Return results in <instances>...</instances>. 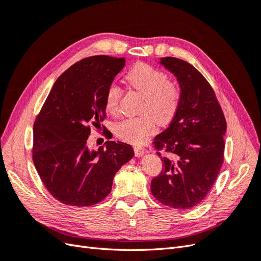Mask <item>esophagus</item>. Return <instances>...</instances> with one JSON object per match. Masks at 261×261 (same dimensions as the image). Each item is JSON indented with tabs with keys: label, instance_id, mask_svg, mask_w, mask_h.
Returning a JSON list of instances; mask_svg holds the SVG:
<instances>
[{
	"label": "esophagus",
	"instance_id": "34e87169",
	"mask_svg": "<svg viewBox=\"0 0 261 261\" xmlns=\"http://www.w3.org/2000/svg\"><path fill=\"white\" fill-rule=\"evenodd\" d=\"M134 151H135V155L139 158L147 152V149L144 147H135L134 148Z\"/></svg>",
	"mask_w": 261,
	"mask_h": 261
}]
</instances>
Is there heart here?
<instances>
[{
	"label": "heart",
	"instance_id": "heart-1",
	"mask_svg": "<svg viewBox=\"0 0 261 261\" xmlns=\"http://www.w3.org/2000/svg\"><path fill=\"white\" fill-rule=\"evenodd\" d=\"M126 82L133 89L144 94L139 116L126 117L114 125L115 135L130 144H140L154 129L155 121L170 123L177 113L180 101V86L168 80V75L146 63H138L126 74ZM122 88L116 84L109 85L106 91V110L112 115L120 111Z\"/></svg>",
	"mask_w": 261,
	"mask_h": 261
}]
</instances>
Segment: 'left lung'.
I'll return each instance as SVG.
<instances>
[{
    "label": "left lung",
    "instance_id": "obj_1",
    "mask_svg": "<svg viewBox=\"0 0 261 261\" xmlns=\"http://www.w3.org/2000/svg\"><path fill=\"white\" fill-rule=\"evenodd\" d=\"M160 64L177 78L181 101L153 141L163 168L151 180V193L165 206L189 209L206 198L222 167L226 121L212 87L192 64L171 57Z\"/></svg>",
    "mask_w": 261,
    "mask_h": 261
}]
</instances>
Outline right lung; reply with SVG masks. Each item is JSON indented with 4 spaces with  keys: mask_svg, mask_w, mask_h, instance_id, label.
<instances>
[{
    "mask_svg": "<svg viewBox=\"0 0 261 261\" xmlns=\"http://www.w3.org/2000/svg\"><path fill=\"white\" fill-rule=\"evenodd\" d=\"M124 65V58L108 55L75 63L54 83L36 117L35 167L49 193L67 206L103 200L116 172L134 156L132 146L122 141L108 140L97 151L87 146L91 126L106 118L108 87ZM105 135L111 138L110 132Z\"/></svg>",
    "mask_w": 261,
    "mask_h": 261,
    "instance_id": "right-lung-1",
    "label": "right lung"
}]
</instances>
